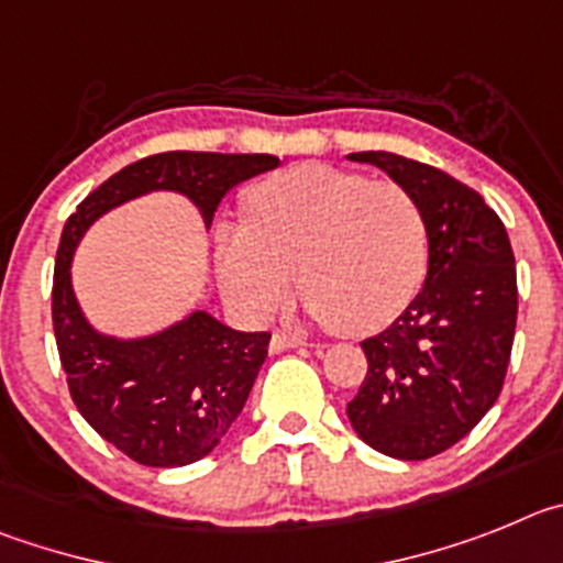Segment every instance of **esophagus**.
Instances as JSON below:
<instances>
[{
	"mask_svg": "<svg viewBox=\"0 0 563 563\" xmlns=\"http://www.w3.org/2000/svg\"><path fill=\"white\" fill-rule=\"evenodd\" d=\"M302 344H308L306 336H294V333H275L269 342V351L280 353V351H291V347H302Z\"/></svg>",
	"mask_w": 563,
	"mask_h": 563,
	"instance_id": "obj_1",
	"label": "esophagus"
}]
</instances>
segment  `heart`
<instances>
[{"label": "heart", "instance_id": "obj_1", "mask_svg": "<svg viewBox=\"0 0 563 563\" xmlns=\"http://www.w3.org/2000/svg\"><path fill=\"white\" fill-rule=\"evenodd\" d=\"M427 219L398 181L300 165L246 194V224H221L216 257L238 306L269 313L300 269L306 306L339 333H373L418 294Z\"/></svg>", "mask_w": 563, "mask_h": 563}]
</instances>
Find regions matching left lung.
I'll list each match as a JSON object with an SVG mask.
<instances>
[{"label": "left lung", "mask_w": 563, "mask_h": 563, "mask_svg": "<svg viewBox=\"0 0 563 563\" xmlns=\"http://www.w3.org/2000/svg\"><path fill=\"white\" fill-rule=\"evenodd\" d=\"M351 159L418 199L429 269L407 311L362 342L367 376L347 418L376 452L429 460L463 440L503 393L519 311L514 250L499 216L454 176L387 151Z\"/></svg>", "instance_id": "8db88e82"}]
</instances>
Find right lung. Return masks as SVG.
Masks as SVG:
<instances>
[{"mask_svg":"<svg viewBox=\"0 0 563 563\" xmlns=\"http://www.w3.org/2000/svg\"><path fill=\"white\" fill-rule=\"evenodd\" d=\"M277 165L272 154L145 156L109 176L64 224L53 275L60 367L86 423L134 463L176 468L207 457L244 409L272 333L232 331L207 311H194L154 336H106L86 322L75 300V246L103 212L154 190L187 196L210 227L230 187Z\"/></svg>","mask_w":563,"mask_h":563,"instance_id":"right-lung-1","label":"right lung"}]
</instances>
